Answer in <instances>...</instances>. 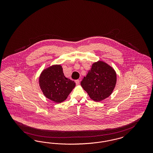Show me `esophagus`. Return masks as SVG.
Here are the masks:
<instances>
[{
    "instance_id": "1",
    "label": "esophagus",
    "mask_w": 153,
    "mask_h": 153,
    "mask_svg": "<svg viewBox=\"0 0 153 153\" xmlns=\"http://www.w3.org/2000/svg\"><path fill=\"white\" fill-rule=\"evenodd\" d=\"M75 82H76V84H77V85H79V84H80V80H75Z\"/></svg>"
}]
</instances>
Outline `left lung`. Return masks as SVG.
Segmentation results:
<instances>
[{
	"instance_id": "8db88e82",
	"label": "left lung",
	"mask_w": 153,
	"mask_h": 153,
	"mask_svg": "<svg viewBox=\"0 0 153 153\" xmlns=\"http://www.w3.org/2000/svg\"><path fill=\"white\" fill-rule=\"evenodd\" d=\"M117 82L114 69L102 61L94 63L81 82V85L90 98L100 102L112 94Z\"/></svg>"
}]
</instances>
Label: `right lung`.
<instances>
[{
  "label": "right lung",
  "instance_id": "obj_1",
  "mask_svg": "<svg viewBox=\"0 0 153 153\" xmlns=\"http://www.w3.org/2000/svg\"><path fill=\"white\" fill-rule=\"evenodd\" d=\"M39 83L44 95L58 103L66 100L76 86L73 81L65 77L60 65L45 69L39 76Z\"/></svg>",
  "mask_w": 153,
  "mask_h": 153
}]
</instances>
